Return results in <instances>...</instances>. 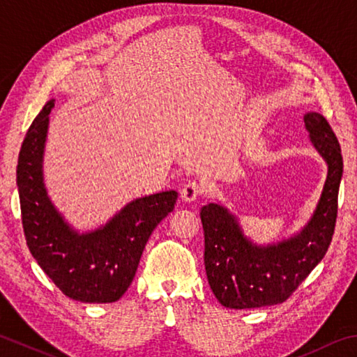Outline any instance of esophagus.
<instances>
[{"mask_svg": "<svg viewBox=\"0 0 357 357\" xmlns=\"http://www.w3.org/2000/svg\"><path fill=\"white\" fill-rule=\"evenodd\" d=\"M204 192V187L201 185L197 181H190V183L184 184L183 189H181V198H183L184 203H193L201 193Z\"/></svg>", "mask_w": 357, "mask_h": 357, "instance_id": "1", "label": "esophagus"}]
</instances>
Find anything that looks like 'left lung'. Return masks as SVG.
I'll return each instance as SVG.
<instances>
[{
    "label": "left lung",
    "mask_w": 357,
    "mask_h": 357,
    "mask_svg": "<svg viewBox=\"0 0 357 357\" xmlns=\"http://www.w3.org/2000/svg\"><path fill=\"white\" fill-rule=\"evenodd\" d=\"M304 125L315 150L326 160L328 176L312 217L296 236L256 245L225 206L201 207L207 281L225 307L252 309L284 303L325 257L333 241L343 173L340 145L321 114L307 112Z\"/></svg>",
    "instance_id": "1"
}]
</instances>
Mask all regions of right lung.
<instances>
[{
	"mask_svg": "<svg viewBox=\"0 0 357 357\" xmlns=\"http://www.w3.org/2000/svg\"><path fill=\"white\" fill-rule=\"evenodd\" d=\"M50 100L23 140L17 165L26 243L63 295L82 303H114L131 286L154 228L174 209L176 190L137 198L101 228L79 232L63 220L45 189L43 151Z\"/></svg>",
	"mask_w": 357,
	"mask_h": 357,
	"instance_id": "add662e5",
	"label": "right lung"
}]
</instances>
